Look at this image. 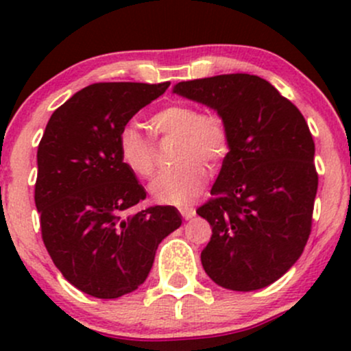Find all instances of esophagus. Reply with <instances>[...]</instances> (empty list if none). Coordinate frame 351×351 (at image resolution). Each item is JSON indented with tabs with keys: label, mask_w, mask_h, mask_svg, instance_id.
Masks as SVG:
<instances>
[{
	"label": "esophagus",
	"mask_w": 351,
	"mask_h": 351,
	"mask_svg": "<svg viewBox=\"0 0 351 351\" xmlns=\"http://www.w3.org/2000/svg\"><path fill=\"white\" fill-rule=\"evenodd\" d=\"M196 215V211H195V208H191V206H183L181 208V216L184 217V219H191L193 216Z\"/></svg>",
	"instance_id": "obj_1"
}]
</instances>
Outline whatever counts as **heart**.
I'll list each match as a JSON object with an SVG mask.
<instances>
[{"instance_id": "b5f03b06", "label": "heart", "mask_w": 351, "mask_h": 351, "mask_svg": "<svg viewBox=\"0 0 351 351\" xmlns=\"http://www.w3.org/2000/svg\"><path fill=\"white\" fill-rule=\"evenodd\" d=\"M160 138H175V168L156 176L152 196L160 203L183 204L195 198L208 180V165L217 167L231 150V130L226 117L217 110H199L188 102H171L150 117ZM120 158L127 170L140 180L156 171V155L140 128L127 125L119 136Z\"/></svg>"}]
</instances>
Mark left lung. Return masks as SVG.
Returning <instances> with one entry per match:
<instances>
[{
    "mask_svg": "<svg viewBox=\"0 0 351 351\" xmlns=\"http://www.w3.org/2000/svg\"><path fill=\"white\" fill-rule=\"evenodd\" d=\"M173 92L221 112L231 130L213 196L196 209L213 228L201 264L229 291L267 287L297 263L312 231L318 173L308 125L257 75L186 80Z\"/></svg>",
    "mask_w": 351,
    "mask_h": 351,
    "instance_id": "8db88e82",
    "label": "left lung"
}]
</instances>
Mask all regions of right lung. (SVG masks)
<instances>
[{"mask_svg": "<svg viewBox=\"0 0 351 351\" xmlns=\"http://www.w3.org/2000/svg\"><path fill=\"white\" fill-rule=\"evenodd\" d=\"M170 82H97L56 108L38 147L34 201L52 263L97 299L134 292L158 244L181 226L175 206H148L119 150L120 132Z\"/></svg>", "mask_w": 351, "mask_h": 351, "instance_id": "right-lung-1", "label": "right lung"}]
</instances>
